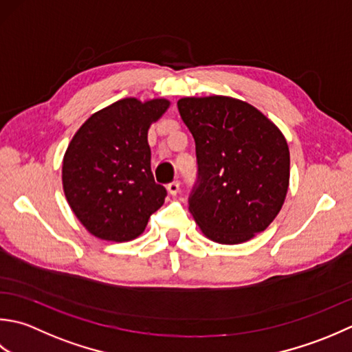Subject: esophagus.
<instances>
[{"instance_id":"34e87169","label":"esophagus","mask_w":352,"mask_h":352,"mask_svg":"<svg viewBox=\"0 0 352 352\" xmlns=\"http://www.w3.org/2000/svg\"><path fill=\"white\" fill-rule=\"evenodd\" d=\"M179 188H181V182H179V181L170 182V184H168V186H167V190H168V192H170L171 196L177 195V192H179Z\"/></svg>"}]
</instances>
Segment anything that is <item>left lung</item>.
Wrapping results in <instances>:
<instances>
[{"mask_svg": "<svg viewBox=\"0 0 352 352\" xmlns=\"http://www.w3.org/2000/svg\"><path fill=\"white\" fill-rule=\"evenodd\" d=\"M177 109L196 142L197 181L188 204L202 232L221 245L263 232L289 188L290 152L281 131L232 97H185Z\"/></svg>", "mask_w": 352, "mask_h": 352, "instance_id": "left-lung-1", "label": "left lung"}]
</instances>
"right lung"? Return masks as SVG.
<instances>
[{
  "mask_svg": "<svg viewBox=\"0 0 352 352\" xmlns=\"http://www.w3.org/2000/svg\"><path fill=\"white\" fill-rule=\"evenodd\" d=\"M168 106L166 98L118 100L92 113L71 140L63 156V191L92 235L133 240L162 206L167 190L155 182L147 132Z\"/></svg>",
  "mask_w": 352,
  "mask_h": 352,
  "instance_id": "1",
  "label": "right lung"
}]
</instances>
